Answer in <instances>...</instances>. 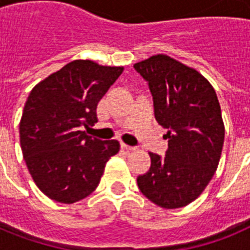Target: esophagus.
Masks as SVG:
<instances>
[{
    "label": "esophagus",
    "mask_w": 250,
    "mask_h": 250,
    "mask_svg": "<svg viewBox=\"0 0 250 250\" xmlns=\"http://www.w3.org/2000/svg\"><path fill=\"white\" fill-rule=\"evenodd\" d=\"M121 149L126 150V151H132V150H135V147H134V146H130V145L124 144V143H121Z\"/></svg>",
    "instance_id": "1"
}]
</instances>
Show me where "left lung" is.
<instances>
[{"mask_svg": "<svg viewBox=\"0 0 250 250\" xmlns=\"http://www.w3.org/2000/svg\"><path fill=\"white\" fill-rule=\"evenodd\" d=\"M134 68L149 86L156 121L167 129L165 156L149 152L151 165L138 176V187L159 207H185L203 193L219 164L224 144L219 101L204 76L167 55Z\"/></svg>", "mask_w": 250, "mask_h": 250, "instance_id": "1", "label": "left lung"}]
</instances>
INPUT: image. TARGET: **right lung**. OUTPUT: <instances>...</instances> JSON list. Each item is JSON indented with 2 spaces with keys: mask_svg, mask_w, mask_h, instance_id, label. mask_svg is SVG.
Instances as JSON below:
<instances>
[{
  "mask_svg": "<svg viewBox=\"0 0 250 250\" xmlns=\"http://www.w3.org/2000/svg\"><path fill=\"white\" fill-rule=\"evenodd\" d=\"M124 67L75 60L35 86L20 123L22 154L39 189L55 202L72 204L98 188L118 140L86 135L98 123L96 107Z\"/></svg>",
  "mask_w": 250,
  "mask_h": 250,
  "instance_id": "right-lung-1",
  "label": "right lung"
}]
</instances>
